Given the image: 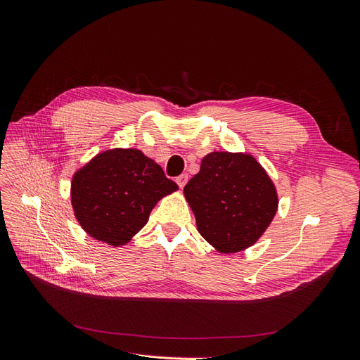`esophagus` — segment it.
Here are the masks:
<instances>
[{
    "label": "esophagus",
    "mask_w": 360,
    "mask_h": 360,
    "mask_svg": "<svg viewBox=\"0 0 360 360\" xmlns=\"http://www.w3.org/2000/svg\"><path fill=\"white\" fill-rule=\"evenodd\" d=\"M188 174H181V176H179L177 179H176V181H177V184L180 188H184L186 186V183H188Z\"/></svg>",
    "instance_id": "1"
}]
</instances>
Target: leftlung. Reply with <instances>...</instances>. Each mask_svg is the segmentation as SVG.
Segmentation results:
<instances>
[{
    "label": "left lung",
    "mask_w": 360,
    "mask_h": 360,
    "mask_svg": "<svg viewBox=\"0 0 360 360\" xmlns=\"http://www.w3.org/2000/svg\"><path fill=\"white\" fill-rule=\"evenodd\" d=\"M200 234L222 254L252 246L278 210L274 181L243 153L213 151L184 186Z\"/></svg>",
    "instance_id": "left-lung-1"
}]
</instances>
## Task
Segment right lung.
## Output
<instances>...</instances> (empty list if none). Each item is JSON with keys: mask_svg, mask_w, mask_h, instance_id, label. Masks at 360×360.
<instances>
[{"mask_svg": "<svg viewBox=\"0 0 360 360\" xmlns=\"http://www.w3.org/2000/svg\"><path fill=\"white\" fill-rule=\"evenodd\" d=\"M179 186L155 160L136 148L106 150L75 172L72 205L81 226L96 240L126 245L165 195Z\"/></svg>", "mask_w": 360, "mask_h": 360, "instance_id": "right-lung-1", "label": "right lung"}]
</instances>
